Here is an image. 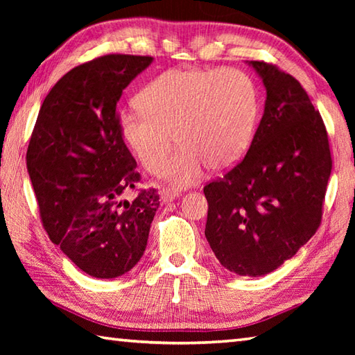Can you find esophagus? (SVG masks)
<instances>
[{
    "label": "esophagus",
    "instance_id": "34e87169",
    "mask_svg": "<svg viewBox=\"0 0 355 355\" xmlns=\"http://www.w3.org/2000/svg\"><path fill=\"white\" fill-rule=\"evenodd\" d=\"M180 197V191L178 189H173V187H163L160 191V198L163 202H168L172 201Z\"/></svg>",
    "mask_w": 355,
    "mask_h": 355
}]
</instances>
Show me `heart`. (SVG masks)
Wrapping results in <instances>:
<instances>
[{"instance_id": "b5f03b06", "label": "heart", "mask_w": 355, "mask_h": 355, "mask_svg": "<svg viewBox=\"0 0 355 355\" xmlns=\"http://www.w3.org/2000/svg\"><path fill=\"white\" fill-rule=\"evenodd\" d=\"M137 111L120 116V131L141 164L157 172L168 162L175 135L182 149L163 169L178 184L200 180L207 164L224 169L250 145L258 119V89L247 73L169 70L137 96Z\"/></svg>"}]
</instances>
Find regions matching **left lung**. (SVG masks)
I'll list each match as a JSON object with an SVG mask.
<instances>
[{"label":"left lung","instance_id":"1","mask_svg":"<svg viewBox=\"0 0 355 355\" xmlns=\"http://www.w3.org/2000/svg\"><path fill=\"white\" fill-rule=\"evenodd\" d=\"M250 65L267 88L266 108L247 154L205 186V235L218 261L239 276L282 266L318 232L333 169L320 112L291 74Z\"/></svg>","mask_w":355,"mask_h":355}]
</instances>
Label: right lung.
I'll use <instances>...</instances> for the list:
<instances>
[{"label": "right lung", "instance_id": "obj_1", "mask_svg": "<svg viewBox=\"0 0 355 355\" xmlns=\"http://www.w3.org/2000/svg\"><path fill=\"white\" fill-rule=\"evenodd\" d=\"M150 62L112 53L74 67L45 96L28 141L42 227L93 277L122 276L140 261L160 206L157 189L137 187L117 112L122 92Z\"/></svg>", "mask_w": 355, "mask_h": 355}]
</instances>
